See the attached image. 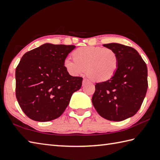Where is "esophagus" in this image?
Returning <instances> with one entry per match:
<instances>
[{
    "instance_id": "esophagus-1",
    "label": "esophagus",
    "mask_w": 160,
    "mask_h": 160,
    "mask_svg": "<svg viewBox=\"0 0 160 160\" xmlns=\"http://www.w3.org/2000/svg\"><path fill=\"white\" fill-rule=\"evenodd\" d=\"M88 82H89V81L87 79V78H83V84H85V83H88Z\"/></svg>"
}]
</instances>
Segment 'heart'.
Listing matches in <instances>:
<instances>
[{
	"instance_id": "1",
	"label": "heart",
	"mask_w": 160,
	"mask_h": 160,
	"mask_svg": "<svg viewBox=\"0 0 160 160\" xmlns=\"http://www.w3.org/2000/svg\"><path fill=\"white\" fill-rule=\"evenodd\" d=\"M73 55L74 59L66 58L64 60V67L72 75L80 74L86 69L91 80L100 82L112 77L118 68V56L108 48L81 47Z\"/></svg>"
}]
</instances>
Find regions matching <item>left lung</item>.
I'll return each instance as SVG.
<instances>
[{
	"instance_id": "left-lung-1",
	"label": "left lung",
	"mask_w": 160,
	"mask_h": 160,
	"mask_svg": "<svg viewBox=\"0 0 160 160\" xmlns=\"http://www.w3.org/2000/svg\"><path fill=\"white\" fill-rule=\"evenodd\" d=\"M103 46L117 53L119 65L112 77L96 83L92 102L103 118L123 121L136 114L143 102L148 87L147 65L130 46L116 43Z\"/></svg>"
}]
</instances>
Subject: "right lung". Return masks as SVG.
I'll return each mask as SVG.
<instances>
[{"label": "right lung", "mask_w": 160, "mask_h": 160, "mask_svg": "<svg viewBox=\"0 0 160 160\" xmlns=\"http://www.w3.org/2000/svg\"><path fill=\"white\" fill-rule=\"evenodd\" d=\"M75 47L45 43L22 56L15 71L16 98L29 118L41 122L58 118L82 87L83 78L72 77L64 66Z\"/></svg>", "instance_id": "obj_1"}]
</instances>
